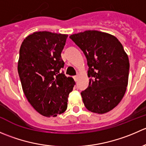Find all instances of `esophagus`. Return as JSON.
Here are the masks:
<instances>
[{"label": "esophagus", "mask_w": 146, "mask_h": 146, "mask_svg": "<svg viewBox=\"0 0 146 146\" xmlns=\"http://www.w3.org/2000/svg\"><path fill=\"white\" fill-rule=\"evenodd\" d=\"M73 78H74V80H76V81H77V80H78V76H73Z\"/></svg>", "instance_id": "obj_1"}]
</instances>
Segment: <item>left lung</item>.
Instances as JSON below:
<instances>
[{
	"label": "left lung",
	"instance_id": "obj_1",
	"mask_svg": "<svg viewBox=\"0 0 146 146\" xmlns=\"http://www.w3.org/2000/svg\"><path fill=\"white\" fill-rule=\"evenodd\" d=\"M70 38L83 51L89 67V86L81 96L89 111L104 114L123 98L128 85L129 61L121 42L113 35L96 30Z\"/></svg>",
	"mask_w": 146,
	"mask_h": 146
}]
</instances>
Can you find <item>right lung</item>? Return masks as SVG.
<instances>
[{"mask_svg":"<svg viewBox=\"0 0 146 146\" xmlns=\"http://www.w3.org/2000/svg\"><path fill=\"white\" fill-rule=\"evenodd\" d=\"M67 37L46 31L34 32L20 48L17 70L23 92L34 109L46 117L66 111L76 84L61 72L64 66L61 54Z\"/></svg>","mask_w":146,"mask_h":146,"instance_id":"1","label":"right lung"}]
</instances>
